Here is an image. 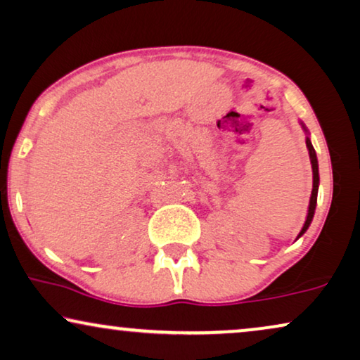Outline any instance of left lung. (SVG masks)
Returning a JSON list of instances; mask_svg holds the SVG:
<instances>
[{
  "label": "left lung",
  "mask_w": 360,
  "mask_h": 360,
  "mask_svg": "<svg viewBox=\"0 0 360 360\" xmlns=\"http://www.w3.org/2000/svg\"><path fill=\"white\" fill-rule=\"evenodd\" d=\"M303 127V131L307 132V147H308V154H309V160H311V169H313V190H311V196H309V205H308V214H307V219H304V224L302 231H300L298 238H302V236L307 233V229L309 228V224H311L313 221V216H314V210H316V201H318V186H319V170H318V157H316V152H314V147L311 144V141H309V132L307 129V126L303 124V122H300ZM297 238V239H298Z\"/></svg>",
  "instance_id": "8db88e82"
}]
</instances>
